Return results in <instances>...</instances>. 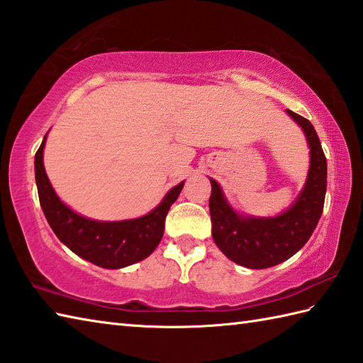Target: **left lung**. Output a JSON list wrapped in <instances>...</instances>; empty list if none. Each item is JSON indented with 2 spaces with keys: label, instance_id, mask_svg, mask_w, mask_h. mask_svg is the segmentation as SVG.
<instances>
[{
  "label": "left lung",
  "instance_id": "1",
  "mask_svg": "<svg viewBox=\"0 0 363 363\" xmlns=\"http://www.w3.org/2000/svg\"><path fill=\"white\" fill-rule=\"evenodd\" d=\"M285 112L303 129L311 150L306 184L287 211L276 217L238 213L229 204L220 184L209 177L213 242L228 259L251 269L274 267L296 254L317 228L325 206L328 165L317 130L301 115L289 109Z\"/></svg>",
  "mask_w": 363,
  "mask_h": 363
}]
</instances>
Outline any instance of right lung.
<instances>
[{
  "mask_svg": "<svg viewBox=\"0 0 363 363\" xmlns=\"http://www.w3.org/2000/svg\"><path fill=\"white\" fill-rule=\"evenodd\" d=\"M46 135L34 159L35 184L46 221L59 240L79 257L107 269L125 268L148 257L160 243L165 217L179 196L184 181L169 189L164 199L143 217L121 221L91 220L70 209L54 191L43 167Z\"/></svg>",
  "mask_w": 363,
  "mask_h": 363,
  "instance_id": "obj_1",
  "label": "right lung"
}]
</instances>
